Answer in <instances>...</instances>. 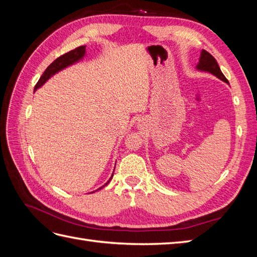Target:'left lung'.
Returning a JSON list of instances; mask_svg holds the SVG:
<instances>
[{"label": "left lung", "mask_w": 257, "mask_h": 257, "mask_svg": "<svg viewBox=\"0 0 257 257\" xmlns=\"http://www.w3.org/2000/svg\"><path fill=\"white\" fill-rule=\"evenodd\" d=\"M196 68L198 69V71L208 72L210 74H212V75L216 76L219 79L223 80L224 82L228 83V80L225 78V76L221 72L220 66H219V64H217L216 60L206 50H201L199 62H198Z\"/></svg>", "instance_id": "left-lung-1"}]
</instances>
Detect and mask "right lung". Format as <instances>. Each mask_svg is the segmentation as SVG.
I'll return each mask as SVG.
<instances>
[{
  "instance_id": "1",
  "label": "right lung",
  "mask_w": 257,
  "mask_h": 257,
  "mask_svg": "<svg viewBox=\"0 0 257 257\" xmlns=\"http://www.w3.org/2000/svg\"><path fill=\"white\" fill-rule=\"evenodd\" d=\"M84 54H85V46H80V47H77V48H75L74 50L68 51V52L64 53L63 56H61V57H59L58 59L54 60V61L52 62V63H51L47 68H46V71H45V72L43 73V75L41 76L40 80H38L37 83L35 84L34 91L37 90L38 88H41L42 85H43L46 81H47L52 75H54L56 73L60 72L61 69H63V68H65V67L69 66V65H72V64L76 63V62H78L79 60H81V59L84 57ZM111 179H112V175H111L109 180H108L103 186H105V185H107L108 183H109V181L111 180ZM103 186H102V188H103ZM102 188H99V189H102ZM99 189H98V190H99Z\"/></svg>"
}]
</instances>
